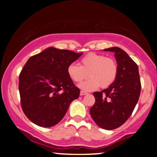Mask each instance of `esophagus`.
Instances as JSON below:
<instances>
[{"instance_id":"esophagus-1","label":"esophagus","mask_w":157,"mask_h":157,"mask_svg":"<svg viewBox=\"0 0 157 157\" xmlns=\"http://www.w3.org/2000/svg\"><path fill=\"white\" fill-rule=\"evenodd\" d=\"M87 94H88L87 92H86V91H80V95H82V96Z\"/></svg>"}]
</instances>
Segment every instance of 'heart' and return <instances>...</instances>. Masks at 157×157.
<instances>
[{
	"label": "heart",
	"instance_id": "obj_1",
	"mask_svg": "<svg viewBox=\"0 0 157 157\" xmlns=\"http://www.w3.org/2000/svg\"><path fill=\"white\" fill-rule=\"evenodd\" d=\"M118 66L116 61L105 55L89 53L80 60V66L72 63L68 65L67 74L74 82H80L89 75V78L78 85L84 91H94L101 86L107 88L114 82L117 75Z\"/></svg>",
	"mask_w": 157,
	"mask_h": 157
}]
</instances>
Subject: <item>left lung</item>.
<instances>
[{
    "mask_svg": "<svg viewBox=\"0 0 157 157\" xmlns=\"http://www.w3.org/2000/svg\"><path fill=\"white\" fill-rule=\"evenodd\" d=\"M103 50L114 53L117 75L109 88L93 93L95 103L90 114L99 127L113 130L130 117L139 100L141 83L137 65L124 50L116 46Z\"/></svg>",
    "mask_w": 157,
    "mask_h": 157,
    "instance_id": "obj_1",
    "label": "left lung"
}]
</instances>
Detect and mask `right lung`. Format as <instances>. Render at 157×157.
<instances>
[{"label": "right lung", "mask_w": 157, "mask_h": 157, "mask_svg": "<svg viewBox=\"0 0 157 157\" xmlns=\"http://www.w3.org/2000/svg\"><path fill=\"white\" fill-rule=\"evenodd\" d=\"M82 53L48 47L30 57L19 75L22 109L38 126L49 128L63 118L80 89L68 77V65Z\"/></svg>", "instance_id": "1"}]
</instances>
